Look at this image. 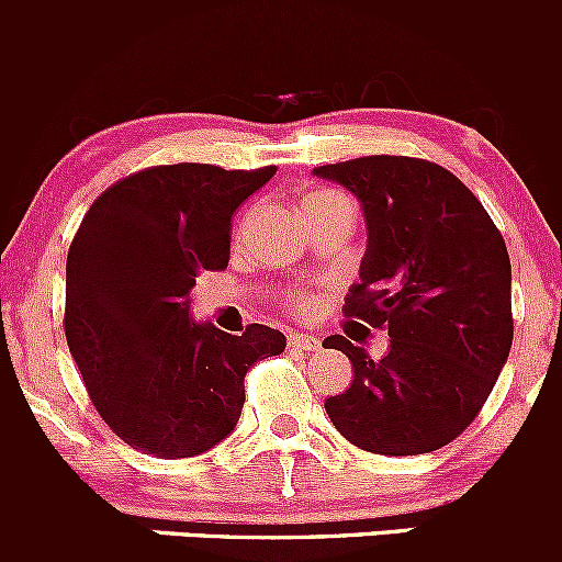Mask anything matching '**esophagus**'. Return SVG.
Segmentation results:
<instances>
[{
	"instance_id": "1",
	"label": "esophagus",
	"mask_w": 562,
	"mask_h": 562,
	"mask_svg": "<svg viewBox=\"0 0 562 562\" xmlns=\"http://www.w3.org/2000/svg\"><path fill=\"white\" fill-rule=\"evenodd\" d=\"M289 347L305 349V352H319L322 341L316 336H311V333H289Z\"/></svg>"
}]
</instances>
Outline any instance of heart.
<instances>
[{"label": "heart", "mask_w": 562, "mask_h": 562, "mask_svg": "<svg viewBox=\"0 0 562 562\" xmlns=\"http://www.w3.org/2000/svg\"><path fill=\"white\" fill-rule=\"evenodd\" d=\"M333 193H336V191H314V193H308V196H305L303 202H308V199H319V196H333ZM305 305H308V303H305V300H303V303H300V308H305Z\"/></svg>", "instance_id": "heart-1"}]
</instances>
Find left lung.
Instances as JSON below:
<instances>
[{
  "label": "left lung",
  "mask_w": 562,
  "mask_h": 562,
  "mask_svg": "<svg viewBox=\"0 0 562 562\" xmlns=\"http://www.w3.org/2000/svg\"><path fill=\"white\" fill-rule=\"evenodd\" d=\"M358 196L369 229L360 281L344 314L385 327L371 360L344 336L325 349L352 360L355 380L325 402L352 446L382 457L431 453L481 413L514 341L510 259L503 235L459 177L431 160L366 155L316 166Z\"/></svg>",
  "instance_id": "left-lung-1"
}]
</instances>
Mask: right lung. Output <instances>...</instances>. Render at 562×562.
<instances>
[{
  "label": "right lung",
  "instance_id": "obj_1",
  "mask_svg": "<svg viewBox=\"0 0 562 562\" xmlns=\"http://www.w3.org/2000/svg\"><path fill=\"white\" fill-rule=\"evenodd\" d=\"M276 166H153L87 210L65 268V336L94 409L120 440L158 459L218 446L237 426L248 369L286 336H229L188 319L202 270L229 265L232 215Z\"/></svg>",
  "mask_w": 562,
  "mask_h": 562
}]
</instances>
